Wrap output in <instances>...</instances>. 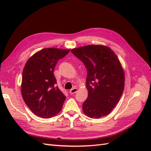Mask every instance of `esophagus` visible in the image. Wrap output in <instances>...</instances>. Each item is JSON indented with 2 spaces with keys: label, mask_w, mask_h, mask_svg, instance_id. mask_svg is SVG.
Listing matches in <instances>:
<instances>
[{
  "label": "esophagus",
  "mask_w": 151,
  "mask_h": 151,
  "mask_svg": "<svg viewBox=\"0 0 151 151\" xmlns=\"http://www.w3.org/2000/svg\"><path fill=\"white\" fill-rule=\"evenodd\" d=\"M77 89L76 88H74L70 89V90L69 91V93H70V94H73L76 93L77 92Z\"/></svg>",
  "instance_id": "1"
}]
</instances>
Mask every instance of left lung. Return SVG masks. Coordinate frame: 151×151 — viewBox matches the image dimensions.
<instances>
[{"label": "left lung", "instance_id": "8db88e82", "mask_svg": "<svg viewBox=\"0 0 151 151\" xmlns=\"http://www.w3.org/2000/svg\"><path fill=\"white\" fill-rule=\"evenodd\" d=\"M71 52L87 68L88 98L83 112L91 118L108 115L119 101L125 86V74L113 51L103 45H91L74 48Z\"/></svg>", "mask_w": 151, "mask_h": 151}]
</instances>
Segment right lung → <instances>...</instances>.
Returning a JSON list of instances; mask_svg holds the SVG:
<instances>
[{
    "label": "right lung",
    "mask_w": 151,
    "mask_h": 151,
    "mask_svg": "<svg viewBox=\"0 0 151 151\" xmlns=\"http://www.w3.org/2000/svg\"><path fill=\"white\" fill-rule=\"evenodd\" d=\"M70 50L45 48L35 53L22 72L21 94L25 103L36 115L49 118L60 111L66 98L55 86V67Z\"/></svg>",
    "instance_id": "right-lung-1"
}]
</instances>
